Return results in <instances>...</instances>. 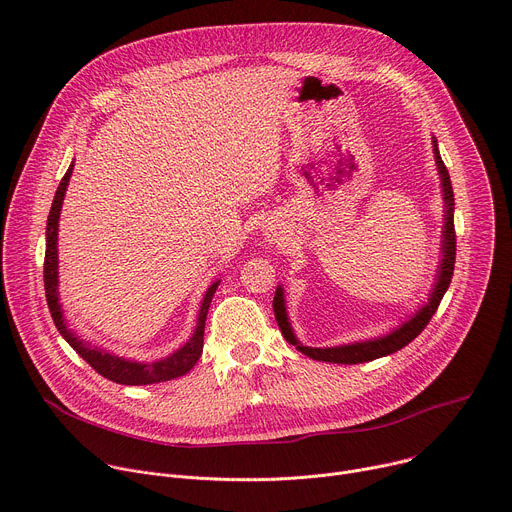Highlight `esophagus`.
Returning a JSON list of instances; mask_svg holds the SVG:
<instances>
[{"mask_svg": "<svg viewBox=\"0 0 512 512\" xmlns=\"http://www.w3.org/2000/svg\"><path fill=\"white\" fill-rule=\"evenodd\" d=\"M267 239H269V241H277V233H269Z\"/></svg>", "mask_w": 512, "mask_h": 512, "instance_id": "34e87169", "label": "esophagus"}]
</instances>
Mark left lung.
I'll list each match as a JSON object with an SVG mask.
<instances>
[{
  "instance_id": "left-lung-1",
  "label": "left lung",
  "mask_w": 512,
  "mask_h": 512,
  "mask_svg": "<svg viewBox=\"0 0 512 512\" xmlns=\"http://www.w3.org/2000/svg\"><path fill=\"white\" fill-rule=\"evenodd\" d=\"M433 158L437 166V174H440L442 180V196H444V235H442V259L440 265H437V275L435 283L429 291V300L423 304L413 316H409L407 322L401 326L393 328L389 334L371 338V340H360L352 344H342V346H330V348H312L304 346L296 334L294 328L289 324L287 310H285V296H283V287L277 285L275 289V298H273V312L277 326L283 334V338L294 344L302 354L314 358V360H324V362H338V364H358V362H369L387 354H393L407 346L413 338L421 334V330L429 324L431 316L435 314L437 306H440L444 294L450 287L452 275H454V263H456V231H454V190L450 182L448 168L442 162L440 150H437V139L433 137Z\"/></svg>"
}]
</instances>
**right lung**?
<instances>
[{"label": "right lung", "mask_w": 512, "mask_h": 512, "mask_svg": "<svg viewBox=\"0 0 512 512\" xmlns=\"http://www.w3.org/2000/svg\"><path fill=\"white\" fill-rule=\"evenodd\" d=\"M72 168H75V162H72L64 174V178L58 184V190L52 200V208L48 214V223H46V257H44V289H46V302L52 314V320L62 334V338L77 350V354L87 360L91 367L105 379L119 383V385H152V383H164L178 379L186 375L196 360L202 354V344H204V322L206 314L212 302L214 291L221 283V279H216L210 283L206 289V294L200 302L198 318H196V328L192 336L186 340L184 346L174 350L172 354L158 358L154 362H139V360H129L123 356H117L105 348L93 346L91 342L83 340L66 326L64 312L60 306L58 298V221H60V210H62V200L66 194L68 180L72 176Z\"/></svg>", "instance_id": "obj_1"}]
</instances>
